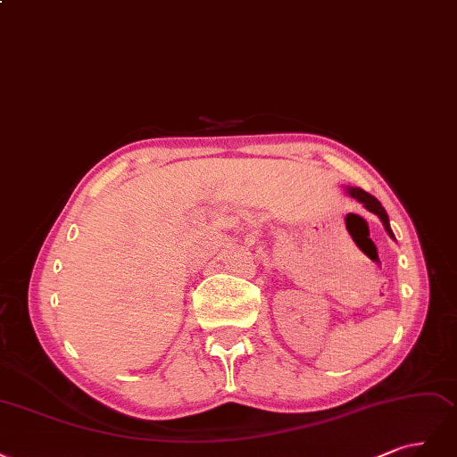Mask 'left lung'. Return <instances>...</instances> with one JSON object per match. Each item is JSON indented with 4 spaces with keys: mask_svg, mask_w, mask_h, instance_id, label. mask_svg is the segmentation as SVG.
Returning a JSON list of instances; mask_svg holds the SVG:
<instances>
[{
    "mask_svg": "<svg viewBox=\"0 0 457 457\" xmlns=\"http://www.w3.org/2000/svg\"><path fill=\"white\" fill-rule=\"evenodd\" d=\"M347 191H349V195H351L353 199L361 201L368 211H370V212H374V214H378V216H379V220H381V222H384V226H386V231H387V233L391 235V237L395 239V235H393L391 226H389L387 212H386V209H384V207H381V203H379L374 195L366 194V191H364V189H361V187H349Z\"/></svg>",
    "mask_w": 457,
    "mask_h": 457,
    "instance_id": "obj_1",
    "label": "left lung"
}]
</instances>
